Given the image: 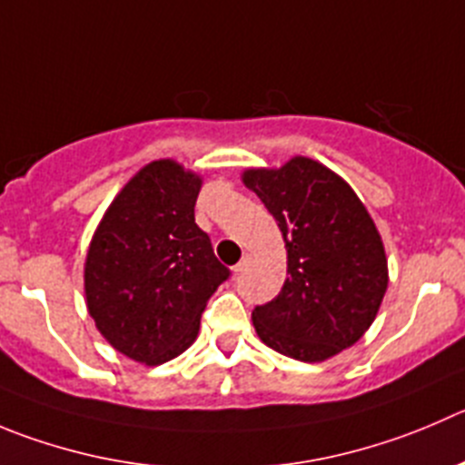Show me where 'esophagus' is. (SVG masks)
Returning a JSON list of instances; mask_svg holds the SVG:
<instances>
[{"mask_svg":"<svg viewBox=\"0 0 465 465\" xmlns=\"http://www.w3.org/2000/svg\"><path fill=\"white\" fill-rule=\"evenodd\" d=\"M249 264H251V255H244V258H242L240 262L235 264V269H232V272H235V273H242V272H244L246 267H249Z\"/></svg>","mask_w":465,"mask_h":465,"instance_id":"esophagus-1","label":"esophagus"}]
</instances>
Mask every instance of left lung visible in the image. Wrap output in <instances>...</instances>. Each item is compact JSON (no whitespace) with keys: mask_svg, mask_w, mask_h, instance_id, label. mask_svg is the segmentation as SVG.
Wrapping results in <instances>:
<instances>
[{"mask_svg":"<svg viewBox=\"0 0 465 465\" xmlns=\"http://www.w3.org/2000/svg\"><path fill=\"white\" fill-rule=\"evenodd\" d=\"M281 228L287 278L273 302L253 311L258 338L273 351L322 362L372 326L388 290L381 235L361 198L338 173L296 154L281 169H246Z\"/></svg>","mask_w":465,"mask_h":465,"instance_id":"obj_1","label":"left lung"}]
</instances>
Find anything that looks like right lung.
Instances as JSON below:
<instances>
[{
	"label": "right lung",
	"instance_id": "right-lung-1",
	"mask_svg": "<svg viewBox=\"0 0 465 465\" xmlns=\"http://www.w3.org/2000/svg\"><path fill=\"white\" fill-rule=\"evenodd\" d=\"M203 178L175 159L136 171L97 223L84 262L95 329L123 356L162 365L193 344L230 276L193 219Z\"/></svg>",
	"mask_w": 465,
	"mask_h": 465
}]
</instances>
